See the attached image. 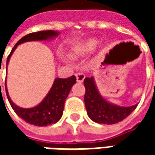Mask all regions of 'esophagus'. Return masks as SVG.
Returning <instances> with one entry per match:
<instances>
[{
  "mask_svg": "<svg viewBox=\"0 0 155 155\" xmlns=\"http://www.w3.org/2000/svg\"><path fill=\"white\" fill-rule=\"evenodd\" d=\"M75 77H76V81L79 83H82L84 81V78H85V74L83 73H77L75 74Z\"/></svg>",
  "mask_w": 155,
  "mask_h": 155,
  "instance_id": "34e87169",
  "label": "esophagus"
}]
</instances>
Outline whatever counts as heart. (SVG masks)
Segmentation results:
<instances>
[{
    "instance_id": "b5f03b06",
    "label": "heart",
    "mask_w": 155,
    "mask_h": 155,
    "mask_svg": "<svg viewBox=\"0 0 155 155\" xmlns=\"http://www.w3.org/2000/svg\"><path fill=\"white\" fill-rule=\"evenodd\" d=\"M99 41L95 39H90L88 41H84L82 44L75 48L74 50V54L75 55H84L89 54L94 51L97 47Z\"/></svg>"
}]
</instances>
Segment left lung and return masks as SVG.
Returning a JSON list of instances; mask_svg holds the SVG:
<instances>
[{
    "label": "left lung",
    "mask_w": 155,
    "mask_h": 155,
    "mask_svg": "<svg viewBox=\"0 0 155 155\" xmlns=\"http://www.w3.org/2000/svg\"><path fill=\"white\" fill-rule=\"evenodd\" d=\"M85 87L84 104L88 116L98 124H114L124 120L135 109L138 104L123 107L107 101L98 91L93 76L86 77L84 81Z\"/></svg>",
    "instance_id": "1"
}]
</instances>
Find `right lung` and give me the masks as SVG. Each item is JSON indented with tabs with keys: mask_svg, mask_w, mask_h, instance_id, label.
I'll use <instances>...</instances> for the list:
<instances>
[{
	"mask_svg": "<svg viewBox=\"0 0 155 155\" xmlns=\"http://www.w3.org/2000/svg\"><path fill=\"white\" fill-rule=\"evenodd\" d=\"M59 34L60 32L55 31H41L31 33L22 37L15 44L12 50V52L9 54L6 61V65H8L9 61L13 52L15 51L19 45L28 41H49L57 37ZM75 83H76V78L74 75H72L66 79H61V78L54 79L52 87L48 92L46 96L43 99V101L35 107L28 108V109L19 107L11 100L6 87V82H5V92L13 110L22 120H24L28 124H34L36 126H47L52 124L57 123L61 120L64 110V101L66 100L71 88Z\"/></svg>",
	"mask_w": 155,
	"mask_h": 155,
	"instance_id": "obj_1",
	"label": "right lung"
}]
</instances>
